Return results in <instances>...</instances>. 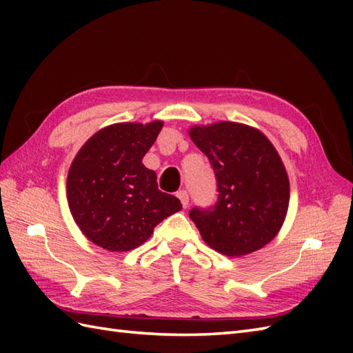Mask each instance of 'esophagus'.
<instances>
[{"label": "esophagus", "mask_w": 353, "mask_h": 353, "mask_svg": "<svg viewBox=\"0 0 353 353\" xmlns=\"http://www.w3.org/2000/svg\"><path fill=\"white\" fill-rule=\"evenodd\" d=\"M177 197H179V200H181V203H182L183 208H188V205H190V196H188V192H186L185 190H181V191L177 192Z\"/></svg>", "instance_id": "obj_1"}]
</instances>
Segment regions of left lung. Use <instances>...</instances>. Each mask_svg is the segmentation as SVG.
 <instances>
[{"instance_id":"1","label":"left lung","mask_w":353,"mask_h":353,"mask_svg":"<svg viewBox=\"0 0 353 353\" xmlns=\"http://www.w3.org/2000/svg\"><path fill=\"white\" fill-rule=\"evenodd\" d=\"M188 134L211 161L220 192L212 211L190 212L201 239L232 258L273 241L288 212L290 179L272 141L234 121L191 125Z\"/></svg>"}]
</instances>
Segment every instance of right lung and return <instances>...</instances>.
Here are the masks:
<instances>
[{"label": "right lung", "mask_w": 353, "mask_h": 353, "mask_svg": "<svg viewBox=\"0 0 353 353\" xmlns=\"http://www.w3.org/2000/svg\"><path fill=\"white\" fill-rule=\"evenodd\" d=\"M163 121L117 123L89 138L71 162L66 199L74 221L89 241L109 252L144 244L181 200L159 191L156 172L142 163Z\"/></svg>", "instance_id": "1"}]
</instances>
